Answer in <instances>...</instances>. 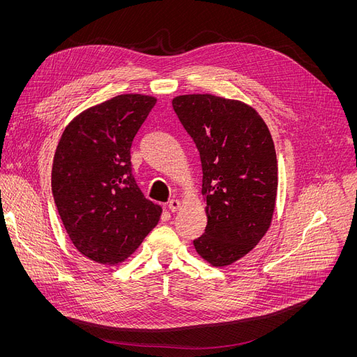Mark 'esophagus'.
I'll list each match as a JSON object with an SVG mask.
<instances>
[{"instance_id":"1","label":"esophagus","mask_w":357,"mask_h":357,"mask_svg":"<svg viewBox=\"0 0 357 357\" xmlns=\"http://www.w3.org/2000/svg\"><path fill=\"white\" fill-rule=\"evenodd\" d=\"M167 207H169V210H171L172 213H175V211H178L179 208H181V201L179 199H171L167 202Z\"/></svg>"}]
</instances>
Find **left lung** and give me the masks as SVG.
<instances>
[{
	"label": "left lung",
	"instance_id": "8db88e82",
	"mask_svg": "<svg viewBox=\"0 0 357 357\" xmlns=\"http://www.w3.org/2000/svg\"><path fill=\"white\" fill-rule=\"evenodd\" d=\"M172 105L202 166L208 221L195 250L213 266L231 265L272 222L278 162L269 128L250 105L211 93L179 96Z\"/></svg>",
	"mask_w": 357,
	"mask_h": 357
}]
</instances>
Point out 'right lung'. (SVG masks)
Wrapping results in <instances>:
<instances>
[{"label":"right lung","mask_w":357,"mask_h":357,"mask_svg":"<svg viewBox=\"0 0 357 357\" xmlns=\"http://www.w3.org/2000/svg\"><path fill=\"white\" fill-rule=\"evenodd\" d=\"M155 104L153 97L123 93L93 105L66 126L56 147L54 204L73 246L97 264L127 259L160 218L130 162L131 143Z\"/></svg>","instance_id":"obj_1"}]
</instances>
